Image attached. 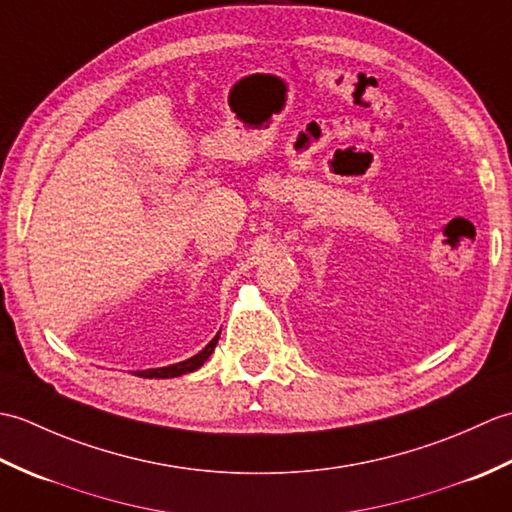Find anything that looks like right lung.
<instances>
[{"instance_id":"add662e5","label":"right lung","mask_w":512,"mask_h":512,"mask_svg":"<svg viewBox=\"0 0 512 512\" xmlns=\"http://www.w3.org/2000/svg\"><path fill=\"white\" fill-rule=\"evenodd\" d=\"M217 339H220V334L213 336V341L204 347L202 352H198L195 356L187 358V361L182 363H176V365H169V367H156V369H145V372H136V376L140 378H176V376H182V374H189V372H195V369L202 367L206 363V358H209L215 350L217 345Z\"/></svg>"}]
</instances>
